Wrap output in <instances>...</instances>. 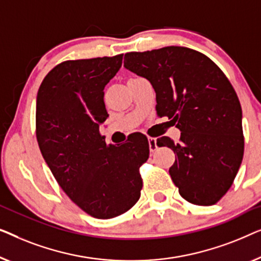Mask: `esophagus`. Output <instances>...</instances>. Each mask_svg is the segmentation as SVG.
Instances as JSON below:
<instances>
[{
	"label": "esophagus",
	"instance_id": "34e87169",
	"mask_svg": "<svg viewBox=\"0 0 261 261\" xmlns=\"http://www.w3.org/2000/svg\"><path fill=\"white\" fill-rule=\"evenodd\" d=\"M148 141H149V149H150V151L151 152H153L155 151V150L157 149V144H156V138H148Z\"/></svg>",
	"mask_w": 261,
	"mask_h": 261
}]
</instances>
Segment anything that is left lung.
I'll list each match as a JSON object with an SVG mask.
<instances>
[{
  "instance_id": "1",
  "label": "left lung",
  "mask_w": 261,
  "mask_h": 261,
  "mask_svg": "<svg viewBox=\"0 0 261 261\" xmlns=\"http://www.w3.org/2000/svg\"><path fill=\"white\" fill-rule=\"evenodd\" d=\"M124 67L149 80L159 116L181 131L178 143L157 139L175 152L169 174L179 195L197 205L218 202L244 156L241 105L229 80L208 57L187 47L126 53Z\"/></svg>"
}]
</instances>
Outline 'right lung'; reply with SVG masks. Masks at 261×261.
I'll return each mask as SVG.
<instances>
[{"label": "right lung", "mask_w": 261, "mask_h": 261, "mask_svg": "<svg viewBox=\"0 0 261 261\" xmlns=\"http://www.w3.org/2000/svg\"><path fill=\"white\" fill-rule=\"evenodd\" d=\"M122 60L123 54L61 62L36 97L40 151L69 199L97 219L134 207L143 187L139 168L149 159L148 138L141 132L117 145H106L99 134L109 117L104 89Z\"/></svg>", "instance_id": "add662e5"}]
</instances>
